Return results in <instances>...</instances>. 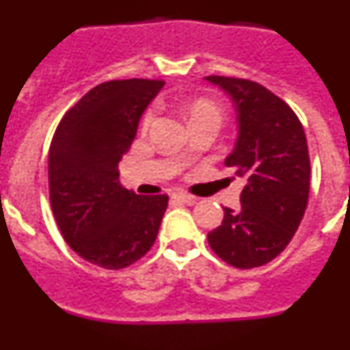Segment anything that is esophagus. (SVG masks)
Segmentation results:
<instances>
[{"instance_id":"esophagus-1","label":"esophagus","mask_w":350,"mask_h":350,"mask_svg":"<svg viewBox=\"0 0 350 350\" xmlns=\"http://www.w3.org/2000/svg\"><path fill=\"white\" fill-rule=\"evenodd\" d=\"M172 200H173V202H177V203H184V205H189V203H193L196 198L191 196V194H187V193H184V191H177V193L172 194Z\"/></svg>"}]
</instances>
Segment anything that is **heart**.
<instances>
[{
	"instance_id": "heart-1",
	"label": "heart",
	"mask_w": 350,
	"mask_h": 350,
	"mask_svg": "<svg viewBox=\"0 0 350 350\" xmlns=\"http://www.w3.org/2000/svg\"><path fill=\"white\" fill-rule=\"evenodd\" d=\"M187 116H189V119H194V117H215V119H219V110L213 107L212 103H208V101L198 100L187 107ZM152 119H154V113L152 112L147 113L144 119V126L150 124Z\"/></svg>"
}]
</instances>
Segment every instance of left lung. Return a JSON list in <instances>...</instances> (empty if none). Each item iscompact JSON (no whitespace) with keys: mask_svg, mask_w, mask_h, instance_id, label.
Instances as JSON below:
<instances>
[{"mask_svg":"<svg viewBox=\"0 0 350 350\" xmlns=\"http://www.w3.org/2000/svg\"><path fill=\"white\" fill-rule=\"evenodd\" d=\"M205 80L233 101L238 131L224 165L245 180L242 206H226L208 243L231 267H261L286 249L307 208V137L289 105L261 83L219 75Z\"/></svg>","mask_w":350,"mask_h":350,"instance_id":"1","label":"left lung"}]
</instances>
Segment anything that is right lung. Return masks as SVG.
I'll return each mask as SVG.
<instances>
[{
	"label": "right lung",
	"instance_id": "1",
	"mask_svg": "<svg viewBox=\"0 0 350 350\" xmlns=\"http://www.w3.org/2000/svg\"><path fill=\"white\" fill-rule=\"evenodd\" d=\"M163 85L148 79L100 83L64 116L52 138V212L68 245L96 267H129L156 242L168 196L122 187L119 163Z\"/></svg>",
	"mask_w": 350,
	"mask_h": 350
}]
</instances>
